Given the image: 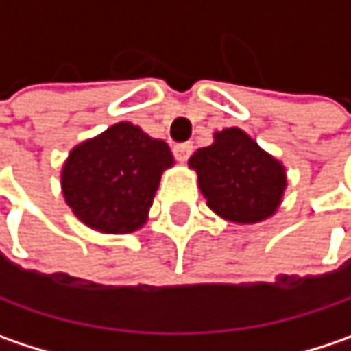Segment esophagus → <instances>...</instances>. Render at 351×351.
Listing matches in <instances>:
<instances>
[{
    "mask_svg": "<svg viewBox=\"0 0 351 351\" xmlns=\"http://www.w3.org/2000/svg\"><path fill=\"white\" fill-rule=\"evenodd\" d=\"M191 152H193V143H189V141H186V143H176L173 145V156H176L178 162H188Z\"/></svg>",
    "mask_w": 351,
    "mask_h": 351,
    "instance_id": "esophagus-1",
    "label": "esophagus"
}]
</instances>
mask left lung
Instances as JSON below:
<instances>
[{
  "label": "left lung",
  "mask_w": 351,
  "mask_h": 351,
  "mask_svg": "<svg viewBox=\"0 0 351 351\" xmlns=\"http://www.w3.org/2000/svg\"><path fill=\"white\" fill-rule=\"evenodd\" d=\"M213 212L230 221L256 223L278 210L286 173L278 160L238 128L215 134V141L189 158Z\"/></svg>",
  "instance_id": "8db88e82"
}]
</instances>
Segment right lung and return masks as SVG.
Segmentation results:
<instances>
[{
  "label": "right lung",
  "mask_w": 351,
  "mask_h": 351,
  "mask_svg": "<svg viewBox=\"0 0 351 351\" xmlns=\"http://www.w3.org/2000/svg\"><path fill=\"white\" fill-rule=\"evenodd\" d=\"M173 156L162 139L121 121L77 145L63 165L67 206L93 230L128 234L143 226Z\"/></svg>",
  "instance_id": "right-lung-1"
}]
</instances>
